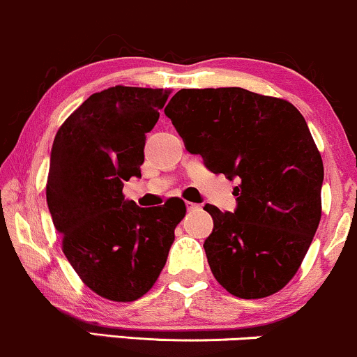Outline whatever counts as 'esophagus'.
<instances>
[{"label":"esophagus","mask_w":357,"mask_h":357,"mask_svg":"<svg viewBox=\"0 0 357 357\" xmlns=\"http://www.w3.org/2000/svg\"><path fill=\"white\" fill-rule=\"evenodd\" d=\"M199 208V204H195V203H186V209L188 211H195V209Z\"/></svg>","instance_id":"1"}]
</instances>
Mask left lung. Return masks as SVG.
Masks as SVG:
<instances>
[{
    "mask_svg": "<svg viewBox=\"0 0 357 357\" xmlns=\"http://www.w3.org/2000/svg\"><path fill=\"white\" fill-rule=\"evenodd\" d=\"M184 146L234 186V213L206 204L209 268L227 293L259 299L293 279L321 220L324 167L291 102L243 88L181 89L165 108Z\"/></svg>",
    "mask_w": 357,
    "mask_h": 357,
    "instance_id": "1",
    "label": "left lung"
}]
</instances>
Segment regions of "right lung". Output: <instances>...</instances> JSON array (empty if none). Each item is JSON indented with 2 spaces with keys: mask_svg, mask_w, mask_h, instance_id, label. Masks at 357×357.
Masks as SVG:
<instances>
[{
  "mask_svg": "<svg viewBox=\"0 0 357 357\" xmlns=\"http://www.w3.org/2000/svg\"><path fill=\"white\" fill-rule=\"evenodd\" d=\"M167 89L114 86L94 93L56 132L46 201L63 252L89 289L118 303L139 299L165 268L181 199L139 208L124 181L141 178L146 132Z\"/></svg>",
  "mask_w": 357,
  "mask_h": 357,
  "instance_id": "add662e5",
  "label": "right lung"
}]
</instances>
